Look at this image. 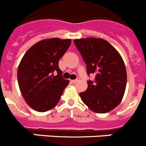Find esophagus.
Listing matches in <instances>:
<instances>
[{
  "mask_svg": "<svg viewBox=\"0 0 146 146\" xmlns=\"http://www.w3.org/2000/svg\"><path fill=\"white\" fill-rule=\"evenodd\" d=\"M79 80H80V78H79V77H78V78H77V79H76V80H72V82H74H74H77V81H79Z\"/></svg>",
  "mask_w": 146,
  "mask_h": 146,
  "instance_id": "34e87169",
  "label": "esophagus"
}]
</instances>
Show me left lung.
<instances>
[{"label":"left lung","mask_w":146,"mask_h":146,"mask_svg":"<svg viewBox=\"0 0 146 146\" xmlns=\"http://www.w3.org/2000/svg\"><path fill=\"white\" fill-rule=\"evenodd\" d=\"M74 43L86 64L87 74H96L80 94L92 111L106 113L116 108L124 95L127 80L126 66L119 52L106 40L86 38Z\"/></svg>","instance_id":"obj_1"}]
</instances>
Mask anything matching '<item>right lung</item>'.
<instances>
[{
    "label": "right lung",
    "instance_id": "right-lung-1",
    "mask_svg": "<svg viewBox=\"0 0 146 146\" xmlns=\"http://www.w3.org/2000/svg\"><path fill=\"white\" fill-rule=\"evenodd\" d=\"M71 42V39L58 38L42 40L22 58L17 70L18 84L26 103L36 111L52 109L69 85V81L62 76L58 61Z\"/></svg>",
    "mask_w": 146,
    "mask_h": 146
}]
</instances>
